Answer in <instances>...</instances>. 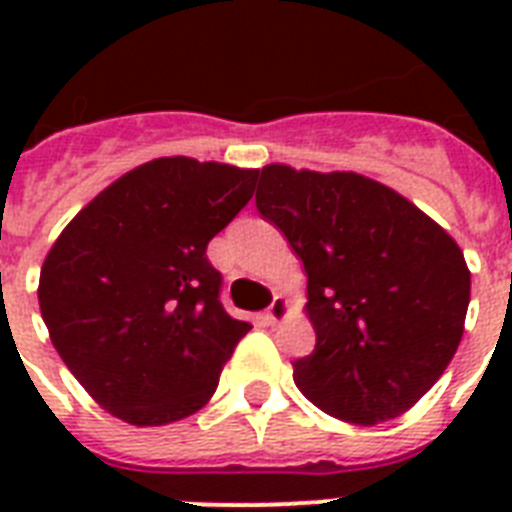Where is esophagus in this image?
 <instances>
[{"label":"esophagus","mask_w":512,"mask_h":512,"mask_svg":"<svg viewBox=\"0 0 512 512\" xmlns=\"http://www.w3.org/2000/svg\"><path fill=\"white\" fill-rule=\"evenodd\" d=\"M289 313V303H287V297H281L276 295L273 297V303L265 308V319L271 321V324H276V321H281L284 316Z\"/></svg>","instance_id":"obj_1"}]
</instances>
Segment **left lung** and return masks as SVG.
<instances>
[{"label": "left lung", "instance_id": "1", "mask_svg": "<svg viewBox=\"0 0 512 512\" xmlns=\"http://www.w3.org/2000/svg\"><path fill=\"white\" fill-rule=\"evenodd\" d=\"M257 175V212L287 236L308 276L316 348L292 364L295 385L356 425L404 414L462 340V249L401 193L356 172L268 164Z\"/></svg>", "mask_w": 512, "mask_h": 512}]
</instances>
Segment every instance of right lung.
Returning a JSON list of instances; mask_svg holds the SVG:
<instances>
[{
  "label": "right lung",
  "mask_w": 512,
  "mask_h": 512,
  "mask_svg": "<svg viewBox=\"0 0 512 512\" xmlns=\"http://www.w3.org/2000/svg\"><path fill=\"white\" fill-rule=\"evenodd\" d=\"M257 170L167 156L100 191L39 276L50 340L119 420L154 428L199 412L249 324L220 303L207 244L255 193Z\"/></svg>",
  "instance_id": "add662e5"
}]
</instances>
